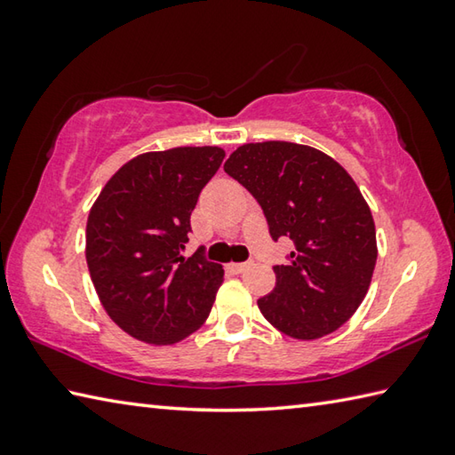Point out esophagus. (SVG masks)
Returning <instances> with one entry per match:
<instances>
[{"instance_id": "obj_1", "label": "esophagus", "mask_w": 455, "mask_h": 455, "mask_svg": "<svg viewBox=\"0 0 455 455\" xmlns=\"http://www.w3.org/2000/svg\"><path fill=\"white\" fill-rule=\"evenodd\" d=\"M251 267V263H233V265H228V268L233 273H243V271H246V268Z\"/></svg>"}]
</instances>
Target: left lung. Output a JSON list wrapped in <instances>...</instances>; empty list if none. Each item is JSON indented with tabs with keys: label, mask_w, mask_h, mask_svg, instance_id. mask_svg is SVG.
Segmentation results:
<instances>
[{
	"label": "left lung",
	"mask_w": 455,
	"mask_h": 455,
	"mask_svg": "<svg viewBox=\"0 0 455 455\" xmlns=\"http://www.w3.org/2000/svg\"><path fill=\"white\" fill-rule=\"evenodd\" d=\"M225 172L255 196L273 241L295 243L287 263L273 267L276 284L259 299L260 313L303 341L333 333L365 299L377 260L357 184L321 150L276 140L236 148Z\"/></svg>",
	"instance_id": "left-lung-1"
}]
</instances>
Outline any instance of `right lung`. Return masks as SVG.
Listing matches in <instances>:
<instances>
[{"label": "right lung", "mask_w": 455, "mask_h": 455, "mask_svg": "<svg viewBox=\"0 0 455 455\" xmlns=\"http://www.w3.org/2000/svg\"><path fill=\"white\" fill-rule=\"evenodd\" d=\"M225 158L217 146L146 152L92 206L86 260L106 313L140 341L171 345L203 325L225 271L204 251L184 259L190 214Z\"/></svg>", "instance_id": "right-lung-1"}]
</instances>
